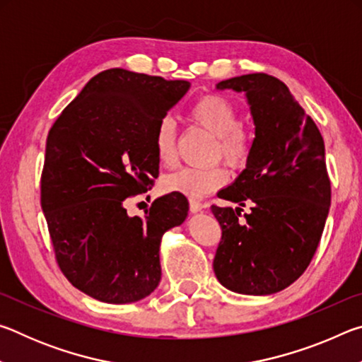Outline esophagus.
Wrapping results in <instances>:
<instances>
[{
    "mask_svg": "<svg viewBox=\"0 0 362 362\" xmlns=\"http://www.w3.org/2000/svg\"><path fill=\"white\" fill-rule=\"evenodd\" d=\"M204 204L203 203H199V201H196V199H189V211L192 212H194V214H198V212H201L204 209Z\"/></svg>",
    "mask_w": 362,
    "mask_h": 362,
    "instance_id": "34e87169",
    "label": "esophagus"
}]
</instances>
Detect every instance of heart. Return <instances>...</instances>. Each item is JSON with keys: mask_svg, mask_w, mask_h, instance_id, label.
I'll return each instance as SVG.
<instances>
[{"mask_svg": "<svg viewBox=\"0 0 362 362\" xmlns=\"http://www.w3.org/2000/svg\"><path fill=\"white\" fill-rule=\"evenodd\" d=\"M189 118L217 137L216 156H222L233 168H241L247 163L254 144L252 134L240 126L238 110L228 99L217 94L201 97L189 108ZM153 148L159 163L174 166L177 161L175 124L170 118L158 122L153 134ZM226 177L228 174L223 166L182 168L164 177L161 188L168 193H182L199 199L222 187Z\"/></svg>", "mask_w": 362, "mask_h": 362, "instance_id": "1", "label": "heart"}]
</instances>
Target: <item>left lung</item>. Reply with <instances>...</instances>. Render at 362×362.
<instances>
[{
	"label": "left lung",
	"instance_id": "left-lung-1",
	"mask_svg": "<svg viewBox=\"0 0 362 362\" xmlns=\"http://www.w3.org/2000/svg\"><path fill=\"white\" fill-rule=\"evenodd\" d=\"M216 89L244 93L255 137L246 169L217 193L238 207H211L222 226L214 272L231 292L269 296L302 276L320 244L330 207L324 140L278 78L250 73Z\"/></svg>",
	"mask_w": 362,
	"mask_h": 362
}]
</instances>
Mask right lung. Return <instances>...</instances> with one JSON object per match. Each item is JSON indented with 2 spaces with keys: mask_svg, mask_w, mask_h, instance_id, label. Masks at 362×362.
Masks as SVG:
<instances>
[{
  "mask_svg": "<svg viewBox=\"0 0 362 362\" xmlns=\"http://www.w3.org/2000/svg\"><path fill=\"white\" fill-rule=\"evenodd\" d=\"M188 89L183 79L105 70L49 131L41 207L60 269L86 296L132 303L161 281V240L185 222L188 201L164 194L144 217L124 204L158 177L153 134Z\"/></svg>",
  "mask_w": 362,
  "mask_h": 362,
  "instance_id": "add662e5",
  "label": "right lung"
}]
</instances>
